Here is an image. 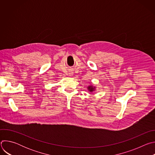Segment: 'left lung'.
Returning a JSON list of instances; mask_svg holds the SVG:
<instances>
[{"instance_id":"left-lung-1","label":"left lung","mask_w":155,"mask_h":155,"mask_svg":"<svg viewBox=\"0 0 155 155\" xmlns=\"http://www.w3.org/2000/svg\"><path fill=\"white\" fill-rule=\"evenodd\" d=\"M94 88H95V87H93V86H88V90H89V91H91V92H92V91H93L94 90Z\"/></svg>"}]
</instances>
